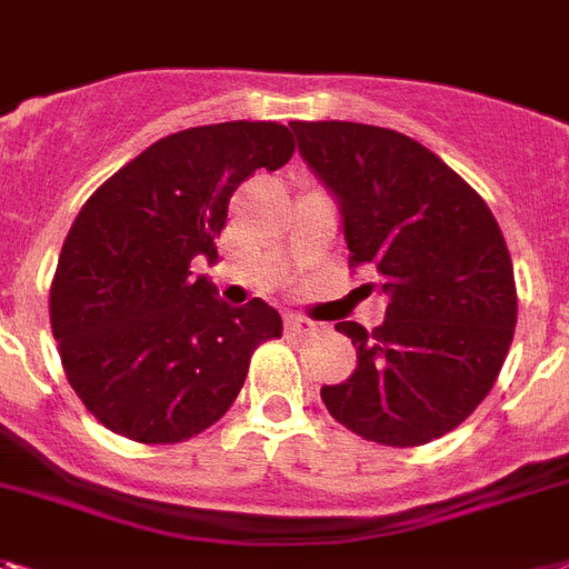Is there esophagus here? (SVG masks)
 <instances>
[{
    "mask_svg": "<svg viewBox=\"0 0 569 569\" xmlns=\"http://www.w3.org/2000/svg\"><path fill=\"white\" fill-rule=\"evenodd\" d=\"M286 327L292 332H316L318 325L312 318H303V316H286Z\"/></svg>",
    "mask_w": 569,
    "mask_h": 569,
    "instance_id": "obj_1",
    "label": "esophagus"
}]
</instances>
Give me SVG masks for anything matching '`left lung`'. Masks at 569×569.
I'll return each mask as SVG.
<instances>
[{
    "label": "left lung",
    "mask_w": 569,
    "mask_h": 569,
    "mask_svg": "<svg viewBox=\"0 0 569 569\" xmlns=\"http://www.w3.org/2000/svg\"><path fill=\"white\" fill-rule=\"evenodd\" d=\"M289 128L339 204L350 266H371L389 298L373 332L336 325L359 362L348 380L321 389L327 412L386 447L441 438L488 397L515 339V269L500 224L406 133L359 122Z\"/></svg>",
    "instance_id": "obj_1"
}]
</instances>
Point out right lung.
<instances>
[{
	"instance_id": "obj_1",
	"label": "right lung",
	"mask_w": 569,
	"mask_h": 569,
	"mask_svg": "<svg viewBox=\"0 0 569 569\" xmlns=\"http://www.w3.org/2000/svg\"><path fill=\"white\" fill-rule=\"evenodd\" d=\"M292 151L277 122L189 128L133 157L81 207L49 312L69 386L110 432L142 445L204 432L237 400L253 350L283 332L266 300L230 307L189 262L219 260L230 196Z\"/></svg>"
}]
</instances>
